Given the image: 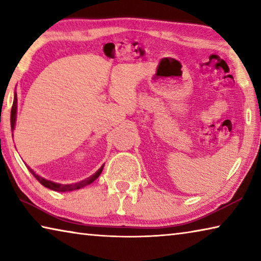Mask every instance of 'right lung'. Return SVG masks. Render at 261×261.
I'll list each match as a JSON object with an SVG mask.
<instances>
[{
	"mask_svg": "<svg viewBox=\"0 0 261 261\" xmlns=\"http://www.w3.org/2000/svg\"><path fill=\"white\" fill-rule=\"evenodd\" d=\"M16 112H17V94H15V99H14V105H12V108H11V117H10V121H11V129L14 130L15 127V123H16ZM103 169V166L100 168V169L96 171L94 175H92L91 177H88L86 179L82 180V182L79 183H72V184H59V183H54L51 182V180H48L46 178L41 177V176H39L34 173L32 169H30L31 174H32L35 178L39 180V183L42 184L43 187H46L50 190H54V191L57 192H67V191H72V190H78L81 188L86 187V185L91 184L92 182H94V180L99 177L101 171Z\"/></svg>",
	"mask_w": 261,
	"mask_h": 261,
	"instance_id": "add662e5",
	"label": "right lung"
}]
</instances>
